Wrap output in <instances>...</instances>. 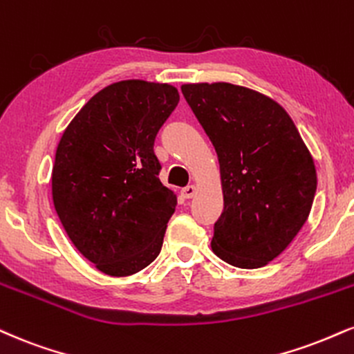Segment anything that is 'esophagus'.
Segmentation results:
<instances>
[{
    "instance_id": "1",
    "label": "esophagus",
    "mask_w": 354,
    "mask_h": 354,
    "mask_svg": "<svg viewBox=\"0 0 354 354\" xmlns=\"http://www.w3.org/2000/svg\"><path fill=\"white\" fill-rule=\"evenodd\" d=\"M196 194V186H186V188H183L181 189V196L185 199H189V198H193V196Z\"/></svg>"
}]
</instances>
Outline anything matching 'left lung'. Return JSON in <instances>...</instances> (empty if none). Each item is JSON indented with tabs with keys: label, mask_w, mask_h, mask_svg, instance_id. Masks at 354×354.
Segmentation results:
<instances>
[{
	"label": "left lung",
	"mask_w": 354,
	"mask_h": 354,
	"mask_svg": "<svg viewBox=\"0 0 354 354\" xmlns=\"http://www.w3.org/2000/svg\"><path fill=\"white\" fill-rule=\"evenodd\" d=\"M181 92L219 160L224 209L212 252L239 269L267 266L308 219L312 155L288 113L263 93L227 82L185 84Z\"/></svg>",
	"instance_id": "1"
}]
</instances>
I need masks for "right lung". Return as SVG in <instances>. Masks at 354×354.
Returning <instances> with one entry per match:
<instances>
[{
	"mask_svg": "<svg viewBox=\"0 0 354 354\" xmlns=\"http://www.w3.org/2000/svg\"><path fill=\"white\" fill-rule=\"evenodd\" d=\"M180 102L169 84L122 80L72 118L55 151L53 201L72 244L104 274H136L158 257L176 194L153 145Z\"/></svg>",
	"mask_w": 354,
	"mask_h": 354,
	"instance_id": "right-lung-1",
	"label": "right lung"
}]
</instances>
